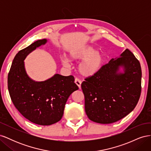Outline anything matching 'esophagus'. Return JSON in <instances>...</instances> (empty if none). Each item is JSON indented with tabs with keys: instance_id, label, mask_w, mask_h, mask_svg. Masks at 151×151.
Returning <instances> with one entry per match:
<instances>
[{
	"instance_id": "34e87169",
	"label": "esophagus",
	"mask_w": 151,
	"mask_h": 151,
	"mask_svg": "<svg viewBox=\"0 0 151 151\" xmlns=\"http://www.w3.org/2000/svg\"><path fill=\"white\" fill-rule=\"evenodd\" d=\"M75 83L76 85L79 87V88L81 89V81L78 78H76L75 79Z\"/></svg>"
}]
</instances>
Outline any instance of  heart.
<instances>
[{"label":"heart","mask_w":151,"mask_h":151,"mask_svg":"<svg viewBox=\"0 0 151 151\" xmlns=\"http://www.w3.org/2000/svg\"><path fill=\"white\" fill-rule=\"evenodd\" d=\"M68 56L71 61L82 60L78 65V71L84 77H91L98 74L104 63L103 54L96 52V49L89 45L72 49ZM61 62L65 67L69 63V60L65 57L62 58Z\"/></svg>","instance_id":"1"}]
</instances>
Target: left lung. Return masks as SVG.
Wrapping results in <instances>:
<instances>
[{
    "mask_svg": "<svg viewBox=\"0 0 151 151\" xmlns=\"http://www.w3.org/2000/svg\"><path fill=\"white\" fill-rule=\"evenodd\" d=\"M141 79L140 62L129 49L104 65L98 74L86 78L81 88L89 119L109 124L129 115L140 98Z\"/></svg>",
    "mask_w": 151,
    "mask_h": 151,
    "instance_id": "8db88e82",
    "label": "left lung"
}]
</instances>
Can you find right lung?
Here are the masks:
<instances>
[{
    "label": "right lung",
    "mask_w": 151,
    "mask_h": 151,
    "mask_svg": "<svg viewBox=\"0 0 151 151\" xmlns=\"http://www.w3.org/2000/svg\"><path fill=\"white\" fill-rule=\"evenodd\" d=\"M47 39L39 40L18 52L8 74L7 86L12 101L26 119L40 125L60 121L70 95L79 89L72 76L55 74L45 81L36 82L27 74L24 60Z\"/></svg>",
    "instance_id": "add662e5"
}]
</instances>
